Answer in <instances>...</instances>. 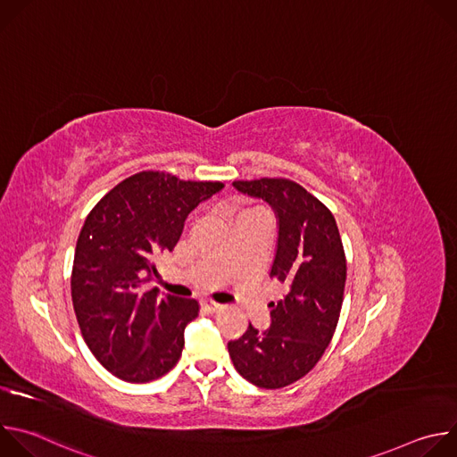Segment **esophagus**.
<instances>
[{"instance_id":"obj_1","label":"esophagus","mask_w":457,"mask_h":457,"mask_svg":"<svg viewBox=\"0 0 457 457\" xmlns=\"http://www.w3.org/2000/svg\"><path fill=\"white\" fill-rule=\"evenodd\" d=\"M203 307L208 311V312H220L224 307L220 303H215V302H210V300H204L203 302Z\"/></svg>"}]
</instances>
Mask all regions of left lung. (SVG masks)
<instances>
[{"instance_id": "1", "label": "left lung", "mask_w": 457, "mask_h": 457, "mask_svg": "<svg viewBox=\"0 0 457 457\" xmlns=\"http://www.w3.org/2000/svg\"><path fill=\"white\" fill-rule=\"evenodd\" d=\"M233 187L270 204L277 217V247L270 275L286 287L271 302V323L228 344L242 378L280 388L305 376L337 329L347 277L345 253L333 213L287 179L235 180Z\"/></svg>"}]
</instances>
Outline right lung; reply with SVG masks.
I'll return each instance as SVG.
<instances>
[{
	"label": "right lung",
	"instance_id": "1",
	"mask_svg": "<svg viewBox=\"0 0 457 457\" xmlns=\"http://www.w3.org/2000/svg\"><path fill=\"white\" fill-rule=\"evenodd\" d=\"M222 187L141 171L108 191L87 217L74 254L72 302L88 349L117 378L146 383L179 361L199 303L159 295L148 284L187 215Z\"/></svg>",
	"mask_w": 457,
	"mask_h": 457
}]
</instances>
